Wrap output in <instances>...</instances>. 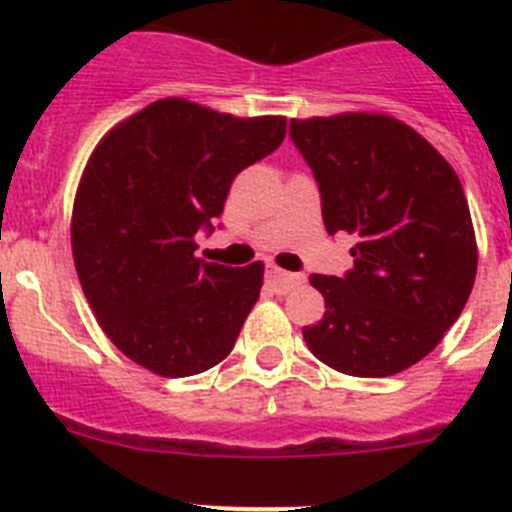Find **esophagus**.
Here are the masks:
<instances>
[{
    "instance_id": "34e87169",
    "label": "esophagus",
    "mask_w": 512,
    "mask_h": 512,
    "mask_svg": "<svg viewBox=\"0 0 512 512\" xmlns=\"http://www.w3.org/2000/svg\"><path fill=\"white\" fill-rule=\"evenodd\" d=\"M266 279H269V284L277 289L279 295H287V292H292L297 284H302L300 274H292V271L277 269V266H269V269H266Z\"/></svg>"
}]
</instances>
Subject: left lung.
Returning a JSON list of instances; mask_svg holds the SVG:
<instances>
[{"mask_svg": "<svg viewBox=\"0 0 512 512\" xmlns=\"http://www.w3.org/2000/svg\"><path fill=\"white\" fill-rule=\"evenodd\" d=\"M315 174L330 235H354L346 277L312 274L325 297L307 348L351 377L418 364L456 323L477 277V241L459 176L390 115L343 112L289 122Z\"/></svg>", "mask_w": 512, "mask_h": 512, "instance_id": "8db88e82", "label": "left lung"}]
</instances>
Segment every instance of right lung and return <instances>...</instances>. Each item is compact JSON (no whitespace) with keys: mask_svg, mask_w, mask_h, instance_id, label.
I'll use <instances>...</instances> for the list:
<instances>
[{"mask_svg":"<svg viewBox=\"0 0 512 512\" xmlns=\"http://www.w3.org/2000/svg\"><path fill=\"white\" fill-rule=\"evenodd\" d=\"M284 133V117L166 97L99 140L76 189L71 251L97 323L130 361L192 377L233 351L264 264L197 259L194 233L212 230L235 176L277 151Z\"/></svg>","mask_w":512,"mask_h":512,"instance_id":"add662e5","label":"right lung"}]
</instances>
